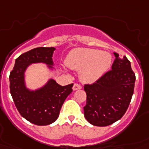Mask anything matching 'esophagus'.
<instances>
[{"label": "esophagus", "mask_w": 149, "mask_h": 149, "mask_svg": "<svg viewBox=\"0 0 149 149\" xmlns=\"http://www.w3.org/2000/svg\"><path fill=\"white\" fill-rule=\"evenodd\" d=\"M72 89H73V90H77V89H81V85L77 84V83H75L74 85H73V87H72Z\"/></svg>", "instance_id": "esophagus-1"}]
</instances>
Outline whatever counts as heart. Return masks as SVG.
<instances>
[{
	"label": "heart",
	"mask_w": 149,
	"mask_h": 149,
	"mask_svg": "<svg viewBox=\"0 0 149 149\" xmlns=\"http://www.w3.org/2000/svg\"><path fill=\"white\" fill-rule=\"evenodd\" d=\"M111 62L112 58L109 53L89 48L72 51L65 60L68 67L81 71L80 78L86 83L96 81L102 77L111 68Z\"/></svg>",
	"instance_id": "b5f03b06"
}]
</instances>
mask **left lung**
Listing matches in <instances>:
<instances>
[{
    "label": "left lung",
    "instance_id": "8db88e82",
    "mask_svg": "<svg viewBox=\"0 0 149 149\" xmlns=\"http://www.w3.org/2000/svg\"><path fill=\"white\" fill-rule=\"evenodd\" d=\"M115 59L111 70L93 84H85L86 105L84 114L89 123L106 127L119 120L124 115L132 97L136 75L131 63L124 56Z\"/></svg>",
    "mask_w": 149,
    "mask_h": 149
}]
</instances>
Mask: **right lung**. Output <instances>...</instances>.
Instances as JSON below:
<instances>
[{
  "instance_id": "add662e5",
  "label": "right lung",
  "mask_w": 149,
  "mask_h": 149,
  "mask_svg": "<svg viewBox=\"0 0 149 149\" xmlns=\"http://www.w3.org/2000/svg\"><path fill=\"white\" fill-rule=\"evenodd\" d=\"M55 47H40L22 54L9 74V89L20 114L35 125H49L59 117L62 105L72 92L73 84L62 86L50 80L42 89L28 90L24 85V72L30 64L42 62L52 65ZM51 67V66H50Z\"/></svg>"
}]
</instances>
